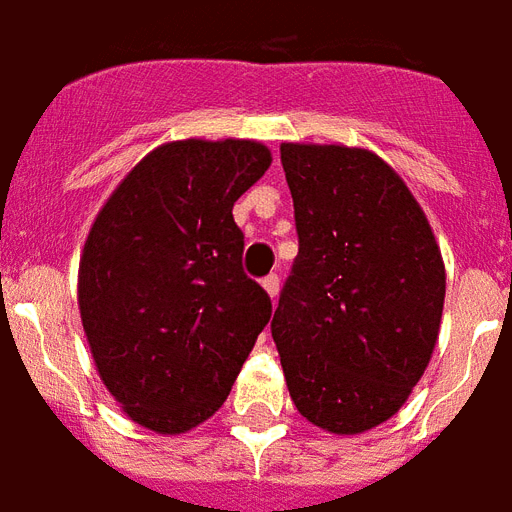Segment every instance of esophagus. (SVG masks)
Masks as SVG:
<instances>
[{"label":"esophagus","instance_id":"34e87169","mask_svg":"<svg viewBox=\"0 0 512 512\" xmlns=\"http://www.w3.org/2000/svg\"><path fill=\"white\" fill-rule=\"evenodd\" d=\"M261 285H264V290H267V293H269V298L275 301L277 293H280V277H277V275H267V277H264V280H261Z\"/></svg>","mask_w":512,"mask_h":512}]
</instances>
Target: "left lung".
Wrapping results in <instances>:
<instances>
[{
	"label": "left lung",
	"instance_id": "left-lung-1",
	"mask_svg": "<svg viewBox=\"0 0 512 512\" xmlns=\"http://www.w3.org/2000/svg\"><path fill=\"white\" fill-rule=\"evenodd\" d=\"M298 256L272 338L309 423L365 433L399 412L439 338L447 275L423 208L370 150L282 142Z\"/></svg>",
	"mask_w": 512,
	"mask_h": 512
}]
</instances>
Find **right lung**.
Segmentation results:
<instances>
[{
    "mask_svg": "<svg viewBox=\"0 0 512 512\" xmlns=\"http://www.w3.org/2000/svg\"><path fill=\"white\" fill-rule=\"evenodd\" d=\"M272 153L179 140L147 153L87 235L79 312L102 383L134 423L177 436L224 404L272 301L243 272L232 206Z\"/></svg>",
    "mask_w": 512,
    "mask_h": 512,
    "instance_id": "obj_1",
    "label": "right lung"
}]
</instances>
